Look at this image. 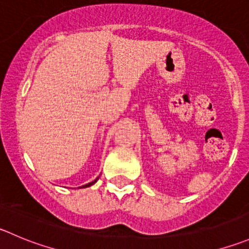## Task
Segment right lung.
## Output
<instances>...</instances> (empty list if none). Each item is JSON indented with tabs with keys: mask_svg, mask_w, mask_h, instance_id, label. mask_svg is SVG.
<instances>
[{
	"mask_svg": "<svg viewBox=\"0 0 249 249\" xmlns=\"http://www.w3.org/2000/svg\"><path fill=\"white\" fill-rule=\"evenodd\" d=\"M98 180V178H96V180H93V181H91V182H89V183H86V185H84V186H80V187H79V189H85V187H90V186H92L93 183L96 182V181Z\"/></svg>",
	"mask_w": 249,
	"mask_h": 249,
	"instance_id": "add662e5",
	"label": "right lung"
}]
</instances>
